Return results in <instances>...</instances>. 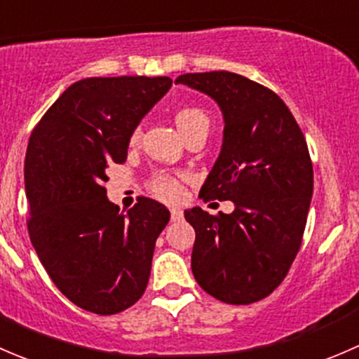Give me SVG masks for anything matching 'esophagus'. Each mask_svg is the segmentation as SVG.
<instances>
[{
  "mask_svg": "<svg viewBox=\"0 0 359 359\" xmlns=\"http://www.w3.org/2000/svg\"><path fill=\"white\" fill-rule=\"evenodd\" d=\"M171 219L172 221L183 219V210L178 209V207H172V209H171Z\"/></svg>",
  "mask_w": 359,
  "mask_h": 359,
  "instance_id": "esophagus-1",
  "label": "esophagus"
}]
</instances>
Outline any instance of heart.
<instances>
[{
	"label": "heart",
	"instance_id": "obj_1",
	"mask_svg": "<svg viewBox=\"0 0 359 359\" xmlns=\"http://www.w3.org/2000/svg\"><path fill=\"white\" fill-rule=\"evenodd\" d=\"M175 123L178 126L180 133L183 138L190 133L197 131V129H209V119H207L204 110L197 109V107H183L176 112ZM140 138V129H135L131 135V143H136ZM152 190L155 195H158L164 201H176L181 194L180 180L176 176L169 175H157L152 181Z\"/></svg>",
	"mask_w": 359,
	"mask_h": 359
}]
</instances>
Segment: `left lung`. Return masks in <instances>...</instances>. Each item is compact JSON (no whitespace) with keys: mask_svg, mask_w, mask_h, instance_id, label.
<instances>
[{"mask_svg":"<svg viewBox=\"0 0 359 359\" xmlns=\"http://www.w3.org/2000/svg\"><path fill=\"white\" fill-rule=\"evenodd\" d=\"M175 83L221 109L223 145L198 197L235 204L219 216L184 210L195 230L191 271L219 301H261L283 282L302 242L313 197L304 135L278 95L240 74H183Z\"/></svg>","mask_w":359,"mask_h":359,"instance_id":"obj_1","label":"left lung"}]
</instances>
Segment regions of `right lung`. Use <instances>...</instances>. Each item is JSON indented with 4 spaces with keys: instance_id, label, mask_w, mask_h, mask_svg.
Segmentation results:
<instances>
[{
    "instance_id": "obj_1",
    "label": "right lung",
    "mask_w": 359,
    "mask_h": 359,
    "mask_svg": "<svg viewBox=\"0 0 359 359\" xmlns=\"http://www.w3.org/2000/svg\"><path fill=\"white\" fill-rule=\"evenodd\" d=\"M171 77H86L70 84L32 131L24 165L29 235L57 289L79 308L116 315L150 278L169 210L152 198L121 212L107 198L110 164L171 88Z\"/></svg>"
}]
</instances>
